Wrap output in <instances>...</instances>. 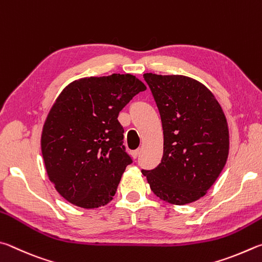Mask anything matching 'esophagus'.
<instances>
[{"label":"esophagus","instance_id":"esophagus-1","mask_svg":"<svg viewBox=\"0 0 262 262\" xmlns=\"http://www.w3.org/2000/svg\"><path fill=\"white\" fill-rule=\"evenodd\" d=\"M139 155V149H136V150H132L131 152V157L134 159H137V157Z\"/></svg>","mask_w":262,"mask_h":262}]
</instances>
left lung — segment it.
I'll use <instances>...</instances> for the list:
<instances>
[{"label":"left lung","mask_w":262,"mask_h":262,"mask_svg":"<svg viewBox=\"0 0 262 262\" xmlns=\"http://www.w3.org/2000/svg\"><path fill=\"white\" fill-rule=\"evenodd\" d=\"M163 128L162 161L141 170L153 193L172 205L199 200L213 186L229 155L226 115L203 82L182 75L145 73Z\"/></svg>","instance_id":"8db88e82"}]
</instances>
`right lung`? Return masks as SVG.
I'll return each instance as SVG.
<instances>
[{
    "mask_svg": "<svg viewBox=\"0 0 262 262\" xmlns=\"http://www.w3.org/2000/svg\"><path fill=\"white\" fill-rule=\"evenodd\" d=\"M146 85L136 76L85 77L63 89L41 134L46 171L69 203L85 209L113 200L131 159L118 114Z\"/></svg>",
    "mask_w": 262,
    "mask_h": 262,
    "instance_id": "right-lung-1",
    "label": "right lung"
}]
</instances>
